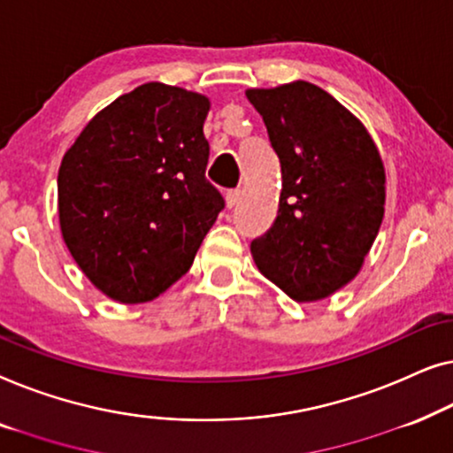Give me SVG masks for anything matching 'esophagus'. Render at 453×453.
I'll use <instances>...</instances> for the list:
<instances>
[{
  "instance_id": "1",
  "label": "esophagus",
  "mask_w": 453,
  "mask_h": 453,
  "mask_svg": "<svg viewBox=\"0 0 453 453\" xmlns=\"http://www.w3.org/2000/svg\"><path fill=\"white\" fill-rule=\"evenodd\" d=\"M238 201H240V190H238V188L227 190V193H226V203H227V207H229V209L235 207V205H238Z\"/></svg>"
}]
</instances>
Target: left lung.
<instances>
[{
	"mask_svg": "<svg viewBox=\"0 0 453 453\" xmlns=\"http://www.w3.org/2000/svg\"><path fill=\"white\" fill-rule=\"evenodd\" d=\"M281 164L277 219L250 250L258 271L297 302L359 273L384 218L386 176L365 127L308 81L248 90Z\"/></svg>",
	"mask_w": 453,
	"mask_h": 453,
	"instance_id": "obj_1",
	"label": "left lung"
}]
</instances>
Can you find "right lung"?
Wrapping results in <instances>:
<instances>
[{"mask_svg":"<svg viewBox=\"0 0 453 453\" xmlns=\"http://www.w3.org/2000/svg\"><path fill=\"white\" fill-rule=\"evenodd\" d=\"M207 111L201 94L143 84L98 112L63 156V240L108 297L160 296L190 269L226 207L205 178Z\"/></svg>","mask_w":453,"mask_h":453,"instance_id":"1","label":"right lung"}]
</instances>
